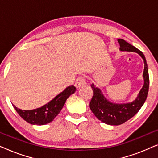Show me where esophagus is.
<instances>
[{
  "mask_svg": "<svg viewBox=\"0 0 158 158\" xmlns=\"http://www.w3.org/2000/svg\"><path fill=\"white\" fill-rule=\"evenodd\" d=\"M84 85H85V81L84 79V77L81 76L77 77L75 83V86L76 87V88H79L80 87H81V86Z\"/></svg>",
  "mask_w": 158,
  "mask_h": 158,
  "instance_id": "esophagus-1",
  "label": "esophagus"
}]
</instances>
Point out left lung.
I'll list each match as a JSON object with an SVG mask.
<instances>
[{
    "label": "left lung",
    "instance_id": "8db88e82",
    "mask_svg": "<svg viewBox=\"0 0 158 158\" xmlns=\"http://www.w3.org/2000/svg\"><path fill=\"white\" fill-rule=\"evenodd\" d=\"M118 42L119 43L121 51L137 52L143 59L144 63V85L135 100L127 103H112L103 96L102 92L98 88L96 87L94 84L90 85L94 95L90 102V109L98 120L109 125L122 124L132 118L139 111L148 97L150 83L148 64L144 54L122 39H118Z\"/></svg>",
    "mask_w": 158,
    "mask_h": 158
}]
</instances>
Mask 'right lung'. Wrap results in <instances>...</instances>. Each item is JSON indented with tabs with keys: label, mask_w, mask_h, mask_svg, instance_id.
Segmentation results:
<instances>
[{
	"label": "right lung",
	"mask_w": 158,
	"mask_h": 158,
	"mask_svg": "<svg viewBox=\"0 0 158 158\" xmlns=\"http://www.w3.org/2000/svg\"><path fill=\"white\" fill-rule=\"evenodd\" d=\"M76 88L74 85L68 86L65 90L55 96L47 104L33 110H21L13 105L19 116L26 122L34 125H44L52 122L61 111L68 97L74 94Z\"/></svg>",
	"instance_id": "obj_1"
}]
</instances>
